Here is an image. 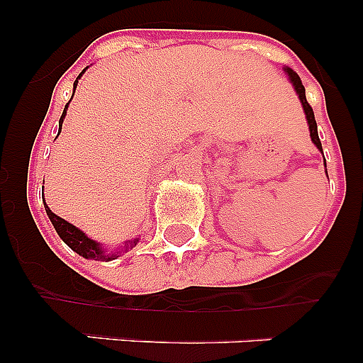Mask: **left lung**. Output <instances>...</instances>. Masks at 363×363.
I'll use <instances>...</instances> for the list:
<instances>
[{
  "instance_id": "left-lung-1",
  "label": "left lung",
  "mask_w": 363,
  "mask_h": 363,
  "mask_svg": "<svg viewBox=\"0 0 363 363\" xmlns=\"http://www.w3.org/2000/svg\"><path fill=\"white\" fill-rule=\"evenodd\" d=\"M285 72L289 74L291 83H293L294 91H296L298 98H300V101H301V107H303V112H306L307 123H309V130H311V140H313L314 145H316V147H318L320 150H322V142H320V138H318V127H316V120H314L313 107H311V105L307 104V98H306V86L301 85V79L298 78V74L294 72L293 69H289V67H285ZM322 154H323V152H322ZM323 160H325V158H323Z\"/></svg>"
}]
</instances>
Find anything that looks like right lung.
Returning a JSON list of instances; mask_svg holds the SVG:
<instances>
[{"instance_id": "add662e5", "label": "right lung", "mask_w": 363, "mask_h": 363, "mask_svg": "<svg viewBox=\"0 0 363 363\" xmlns=\"http://www.w3.org/2000/svg\"><path fill=\"white\" fill-rule=\"evenodd\" d=\"M83 72H85V70H83ZM82 74H79L78 78H76V82H74V89H76V85H78V79L82 78ZM72 96H74V92H72ZM67 107H69V104H67L65 108H63V114H62V118H60V123H63V118H65V114H67ZM43 203H45V198H43ZM45 211H47V216H49L50 221H52V225H54V229H56V233L60 234V238H62L74 252H78L79 256H83V258H91V259H101V262H105V259H116L118 256H120V255H116V252L104 251V249H101V245H99L98 242H94V240L89 238V236H86L83 230H79L78 227H74L72 223L65 221L63 218L56 216V214H54L52 211L47 207V203H45ZM138 242H140V240L134 238V240H130V242L125 243V247H134ZM121 251H123V249H121Z\"/></svg>"}]
</instances>
